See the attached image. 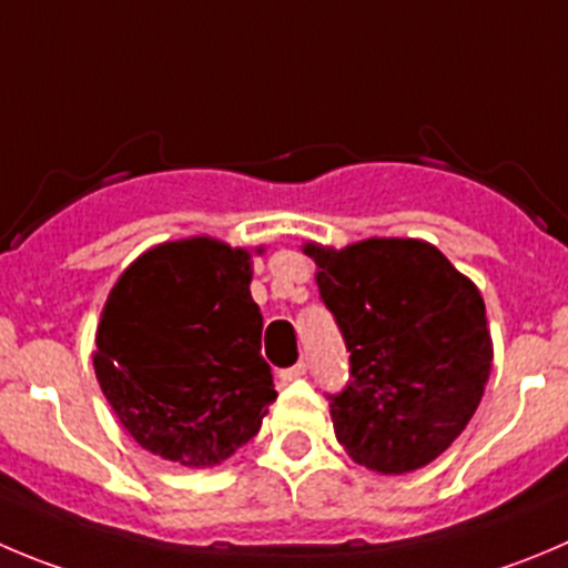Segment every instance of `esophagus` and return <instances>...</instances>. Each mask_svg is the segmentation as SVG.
Masks as SVG:
<instances>
[{
  "label": "esophagus",
  "instance_id": "34e87169",
  "mask_svg": "<svg viewBox=\"0 0 568 568\" xmlns=\"http://www.w3.org/2000/svg\"><path fill=\"white\" fill-rule=\"evenodd\" d=\"M304 374H306V365H304V362H298V365H293V368L278 371V379L281 382H295V379H301Z\"/></svg>",
  "mask_w": 568,
  "mask_h": 568
}]
</instances>
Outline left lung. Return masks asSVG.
<instances>
[{"label": "left lung", "instance_id": "obj_1", "mask_svg": "<svg viewBox=\"0 0 568 568\" xmlns=\"http://www.w3.org/2000/svg\"><path fill=\"white\" fill-rule=\"evenodd\" d=\"M301 251L315 258L321 298L351 351V382L332 398L334 435L376 474L429 466L477 413L494 365L477 284L424 240Z\"/></svg>", "mask_w": 568, "mask_h": 568}]
</instances>
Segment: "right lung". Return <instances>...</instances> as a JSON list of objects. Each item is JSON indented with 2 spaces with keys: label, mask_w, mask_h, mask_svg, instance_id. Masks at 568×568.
Wrapping results in <instances>:
<instances>
[{
  "label": "right lung",
  "mask_w": 568,
  "mask_h": 568,
  "mask_svg": "<svg viewBox=\"0 0 568 568\" xmlns=\"http://www.w3.org/2000/svg\"><path fill=\"white\" fill-rule=\"evenodd\" d=\"M258 247L214 236L161 242L108 293L94 374L122 429L153 455L214 468L258 432L275 402L251 298Z\"/></svg>",
  "instance_id": "obj_1"
}]
</instances>
